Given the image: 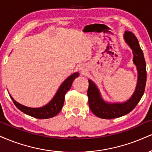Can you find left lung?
Wrapping results in <instances>:
<instances>
[{
    "label": "left lung",
    "mask_w": 152,
    "mask_h": 152,
    "mask_svg": "<svg viewBox=\"0 0 152 152\" xmlns=\"http://www.w3.org/2000/svg\"><path fill=\"white\" fill-rule=\"evenodd\" d=\"M125 42L130 47L133 52V62L138 71V81L136 90L131 98L123 103H107L100 96L99 90L94 82L88 79V89L87 95L91 110L95 115L103 119L120 118L128 114L136 107L143 96L147 82L146 62L143 52L136 36L130 31H126L124 34Z\"/></svg>",
    "instance_id": "left-lung-1"
}]
</instances>
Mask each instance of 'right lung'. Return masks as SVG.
I'll return each mask as SVG.
<instances>
[{
	"label": "right lung",
	"mask_w": 152,
	"mask_h": 152,
	"mask_svg": "<svg viewBox=\"0 0 152 152\" xmlns=\"http://www.w3.org/2000/svg\"><path fill=\"white\" fill-rule=\"evenodd\" d=\"M78 76H79V74L76 72L69 76L68 78H66L59 87L54 98L47 105L44 107H39V108H32V107L24 106L16 102L12 98L11 96H10L15 105L20 110L28 115L37 119H48L53 118L61 111L64 105V103L65 95L67 91L71 88L73 81H74L75 78H77Z\"/></svg>",
	"instance_id": "obj_1"
}]
</instances>
